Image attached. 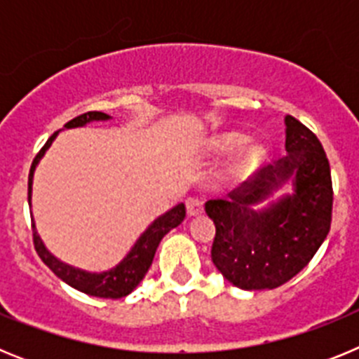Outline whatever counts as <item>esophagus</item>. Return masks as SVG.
<instances>
[{
	"label": "esophagus",
	"instance_id": "1",
	"mask_svg": "<svg viewBox=\"0 0 359 359\" xmlns=\"http://www.w3.org/2000/svg\"><path fill=\"white\" fill-rule=\"evenodd\" d=\"M187 212L189 215H199L203 212V201L199 198L187 199Z\"/></svg>",
	"mask_w": 359,
	"mask_h": 359
}]
</instances>
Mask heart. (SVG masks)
<instances>
[{
    "label": "heart",
    "mask_w": 359,
    "mask_h": 359,
    "mask_svg": "<svg viewBox=\"0 0 359 359\" xmlns=\"http://www.w3.org/2000/svg\"><path fill=\"white\" fill-rule=\"evenodd\" d=\"M248 140H250L248 136H244V135H230L221 142V149H223V151H236V149H241L243 145H246V142ZM262 158H264V149L250 147L248 151L244 152L243 156H241L239 165H237V172L239 174L252 172L257 165L261 163Z\"/></svg>",
    "instance_id": "b5f03b06"
}]
</instances>
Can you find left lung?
<instances>
[{
  "label": "left lung",
  "mask_w": 359,
  "mask_h": 359,
  "mask_svg": "<svg viewBox=\"0 0 359 359\" xmlns=\"http://www.w3.org/2000/svg\"><path fill=\"white\" fill-rule=\"evenodd\" d=\"M286 154L264 165L253 180L210 199L214 219L212 262L241 290H273L302 271L331 230L332 180L327 154L316 135L286 116ZM295 177V194L253 211L271 190Z\"/></svg>",
  "instance_id": "obj_1"
}]
</instances>
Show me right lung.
I'll use <instances>...</instances> for the list:
<instances>
[{
	"mask_svg": "<svg viewBox=\"0 0 359 359\" xmlns=\"http://www.w3.org/2000/svg\"><path fill=\"white\" fill-rule=\"evenodd\" d=\"M109 115L102 113V111H88V113H82V115L75 116L73 120L65 123V128H81L84 123L91 122V120H107ZM57 136V133H53L48 138V142L43 145L39 152L36 154L34 161H32L30 174H28V205H30V194H32V176H34V169H36L37 161L41 160V156L44 154V151L50 147V144L53 142V138ZM187 208L183 203H180L177 207H174L172 210H169L167 214H163L161 217H158L147 230L142 233V237L136 241V244L133 246L131 252L128 253V257L120 262L116 268L109 269V271H104V273H88V271H82V269L72 268V266L65 264V262L57 261L55 257L44 248L43 241L37 236L36 228L32 224V230H34V246H36L37 255L41 257V261L52 269L57 277L65 280L66 284H69L75 290L82 291L86 294H91V297H100V298H122L126 294L131 293L138 284L142 282V278L145 277V273L149 271L152 264V259H154V253H156L158 244L163 239L165 233H169L172 228H176L177 224H182V221L185 219Z\"/></svg>",
	"mask_w": 359,
	"mask_h": 359,
	"instance_id": "right-lung-1",
	"label": "right lung"
}]
</instances>
